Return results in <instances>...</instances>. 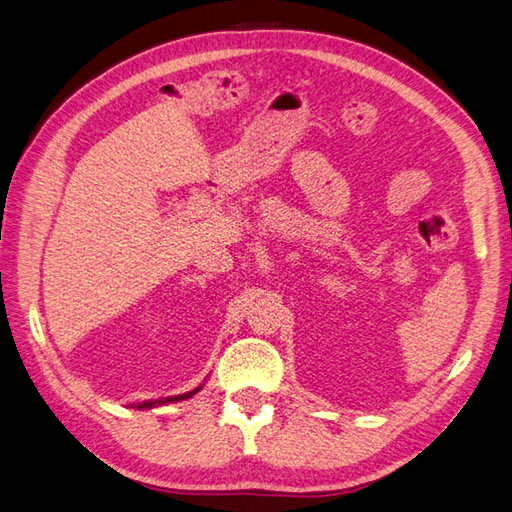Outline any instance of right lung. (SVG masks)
Wrapping results in <instances>:
<instances>
[{
	"mask_svg": "<svg viewBox=\"0 0 512 512\" xmlns=\"http://www.w3.org/2000/svg\"><path fill=\"white\" fill-rule=\"evenodd\" d=\"M201 387H196L194 391H188V393H181V396H173V398H166V400H155V402H142L138 409H151V406H155V404H166V402H179V400H186V398H190V396H194L196 391H199Z\"/></svg>",
	"mask_w": 512,
	"mask_h": 512,
	"instance_id": "1",
	"label": "right lung"
}]
</instances>
